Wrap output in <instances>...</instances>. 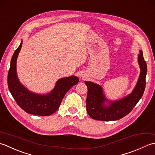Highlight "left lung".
<instances>
[{
    "instance_id": "left-lung-1",
    "label": "left lung",
    "mask_w": 155,
    "mask_h": 155,
    "mask_svg": "<svg viewBox=\"0 0 155 155\" xmlns=\"http://www.w3.org/2000/svg\"><path fill=\"white\" fill-rule=\"evenodd\" d=\"M140 73L132 92L117 100H109L105 96L102 86L91 81H85L87 87L86 110L91 118L101 121L117 120L131 112L143 95L146 86L147 63L142 50L138 55Z\"/></svg>"
}]
</instances>
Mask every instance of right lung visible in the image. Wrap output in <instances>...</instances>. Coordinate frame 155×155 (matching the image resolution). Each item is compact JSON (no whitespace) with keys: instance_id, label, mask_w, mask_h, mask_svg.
Returning a JSON list of instances; mask_svg holds the SVG:
<instances>
[{"instance_id":"1","label":"right lung","mask_w":155,"mask_h":155,"mask_svg":"<svg viewBox=\"0 0 155 155\" xmlns=\"http://www.w3.org/2000/svg\"><path fill=\"white\" fill-rule=\"evenodd\" d=\"M22 45L21 41L11 61L7 79L9 91L18 105L27 113L41 116L51 115L58 110L68 90L78 83L79 78L71 75L59 79L54 88L48 94L32 92L21 83L17 74V59Z\"/></svg>"}]
</instances>
